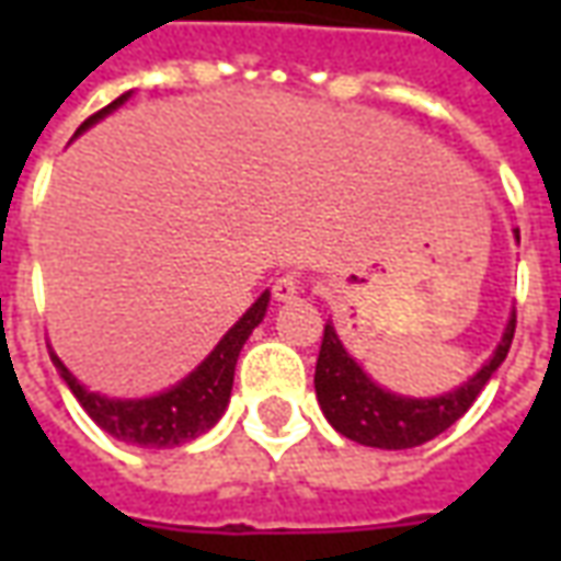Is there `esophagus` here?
<instances>
[{
	"mask_svg": "<svg viewBox=\"0 0 561 561\" xmlns=\"http://www.w3.org/2000/svg\"><path fill=\"white\" fill-rule=\"evenodd\" d=\"M304 288V276L300 273H282L279 279L273 282V297L276 300H294Z\"/></svg>",
	"mask_w": 561,
	"mask_h": 561,
	"instance_id": "34e87169",
	"label": "esophagus"
}]
</instances>
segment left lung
Returning a JSON list of instances; mask_svg holds the SVG:
<instances>
[{"label": "left lung", "mask_w": 561, "mask_h": 561, "mask_svg": "<svg viewBox=\"0 0 561 561\" xmlns=\"http://www.w3.org/2000/svg\"><path fill=\"white\" fill-rule=\"evenodd\" d=\"M514 328H517V312H511L502 342L469 381H462L459 388L447 390L442 397L417 400V397H400V393L378 388L364 373V366L345 352L336 328L328 321L316 364V393L321 412L336 433L357 445L381 447V450H405V447L423 445L469 412L471 402L478 400V393L486 388L495 369L505 364Z\"/></svg>", "instance_id": "8db88e82"}]
</instances>
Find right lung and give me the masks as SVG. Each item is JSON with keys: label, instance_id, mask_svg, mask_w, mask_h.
Wrapping results in <instances>:
<instances>
[{"label": "right lung", "instance_id": "add662e5", "mask_svg": "<svg viewBox=\"0 0 561 561\" xmlns=\"http://www.w3.org/2000/svg\"><path fill=\"white\" fill-rule=\"evenodd\" d=\"M128 95L131 92L119 95L116 102L102 107L99 114H92L78 128V135H83L87 128L95 126L107 114H114L119 104L128 102ZM267 306L270 291H264L255 304L245 309V316L221 336L219 345L197 364V369H192L173 388L161 390L156 397H144V400H111V397H102L95 390H87L78 378L68 373V366L59 360V354L50 345L47 348H50V360H54L59 378L66 381L68 390L83 405V412L90 414L104 433L126 442V445L176 447L192 442L197 435H204L219 423V417L228 409V400H231L237 357L243 352L245 340L252 336V330L267 316Z\"/></svg>", "mask_w": 561, "mask_h": 561}]
</instances>
